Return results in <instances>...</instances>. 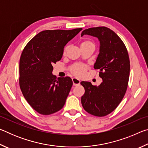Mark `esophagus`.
I'll use <instances>...</instances> for the list:
<instances>
[{"instance_id":"obj_1","label":"esophagus","mask_w":148,"mask_h":148,"mask_svg":"<svg viewBox=\"0 0 148 148\" xmlns=\"http://www.w3.org/2000/svg\"><path fill=\"white\" fill-rule=\"evenodd\" d=\"M72 82H73L74 86H78V85L80 84V81L78 79L76 78V77H73V78H72Z\"/></svg>"}]
</instances>
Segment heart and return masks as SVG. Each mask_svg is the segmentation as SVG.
I'll return each mask as SVG.
<instances>
[{
    "label": "heart",
    "mask_w": 148,
    "mask_h": 148,
    "mask_svg": "<svg viewBox=\"0 0 148 148\" xmlns=\"http://www.w3.org/2000/svg\"><path fill=\"white\" fill-rule=\"evenodd\" d=\"M95 46V44L91 40H84L81 42L80 44V46L81 47H85V46ZM69 48V46H66L64 49V54L66 53L67 49ZM87 69V66L85 64H74L71 68V71L72 73L74 74L75 76H81L84 74V72H86V70Z\"/></svg>",
    "instance_id": "1"
}]
</instances>
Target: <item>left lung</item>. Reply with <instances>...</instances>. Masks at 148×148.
<instances>
[{
    "label": "left lung",
    "mask_w": 148,
    "mask_h": 148,
    "mask_svg": "<svg viewBox=\"0 0 148 148\" xmlns=\"http://www.w3.org/2000/svg\"><path fill=\"white\" fill-rule=\"evenodd\" d=\"M88 34L100 41V51L95 69H99L102 79L100 86L82 82L85 93L82 97V106L89 114L103 117L116 108L123 99L128 86L130 60L122 40L106 27H92L82 31L81 36Z\"/></svg>",
    "instance_id": "obj_1"
}]
</instances>
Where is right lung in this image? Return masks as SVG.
<instances>
[{"mask_svg": "<svg viewBox=\"0 0 148 148\" xmlns=\"http://www.w3.org/2000/svg\"><path fill=\"white\" fill-rule=\"evenodd\" d=\"M82 30H46L39 32L23 49L19 60V83L32 108L50 115L64 106L72 86L70 77L52 74L53 64L61 59L64 47Z\"/></svg>", "mask_w": 148, "mask_h": 148, "instance_id": "obj_1", "label": "right lung"}]
</instances>
